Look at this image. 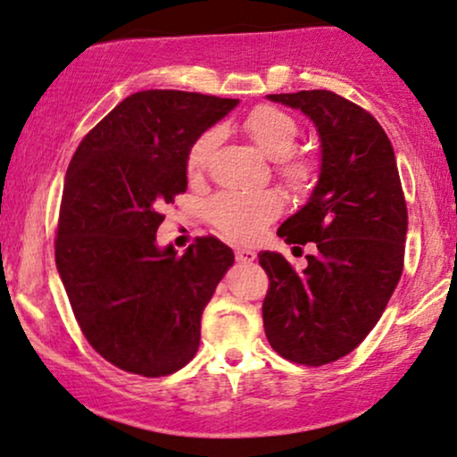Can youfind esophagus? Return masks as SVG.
Masks as SVG:
<instances>
[{"instance_id": "1", "label": "esophagus", "mask_w": 457, "mask_h": 457, "mask_svg": "<svg viewBox=\"0 0 457 457\" xmlns=\"http://www.w3.org/2000/svg\"><path fill=\"white\" fill-rule=\"evenodd\" d=\"M235 258H237L239 264H250L256 261V252L245 250V247H237V250H235Z\"/></svg>"}]
</instances>
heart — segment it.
<instances>
[{"mask_svg": "<svg viewBox=\"0 0 457 457\" xmlns=\"http://www.w3.org/2000/svg\"><path fill=\"white\" fill-rule=\"evenodd\" d=\"M244 131L254 145L269 159L278 162L281 178L292 186H303L312 178V165L303 156L290 154L298 137L295 118L273 105H258L245 116ZM220 139L218 129H207L190 145L186 154L188 176H201L210 162L212 152ZM281 196L273 190L264 193H222L212 201L210 213L213 224L235 241H254L262 233L264 224L281 213Z\"/></svg>", "mask_w": 457, "mask_h": 457, "instance_id": "heart-1", "label": "heart"}]
</instances>
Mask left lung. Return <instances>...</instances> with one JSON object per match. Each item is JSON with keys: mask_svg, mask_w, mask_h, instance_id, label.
I'll return each instance as SVG.
<instances>
[{"mask_svg": "<svg viewBox=\"0 0 457 457\" xmlns=\"http://www.w3.org/2000/svg\"><path fill=\"white\" fill-rule=\"evenodd\" d=\"M267 99L313 122L322 165L309 201L278 230L286 244L318 247L303 273L279 252L258 254L269 275L264 332L279 356L322 366L379 322L403 273L407 203L390 139L369 112L332 91Z\"/></svg>", "mask_w": 457, "mask_h": 457, "instance_id": "obj_1", "label": "left lung"}]
</instances>
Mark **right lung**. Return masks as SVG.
I'll use <instances>...</instances> for the list:
<instances>
[{"instance_id": "1", "label": "right lung", "mask_w": 457, "mask_h": 457, "mask_svg": "<svg viewBox=\"0 0 457 457\" xmlns=\"http://www.w3.org/2000/svg\"><path fill=\"white\" fill-rule=\"evenodd\" d=\"M239 99L129 95L88 131L67 167L54 261L93 349L127 373L165 377L195 358L201 315L235 254L216 237L156 244L161 207L184 193L186 154Z\"/></svg>"}]
</instances>
